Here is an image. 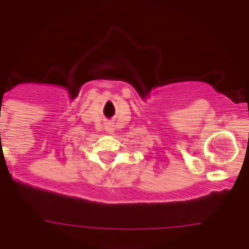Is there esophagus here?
Here are the masks:
<instances>
[{
  "label": "esophagus",
  "instance_id": "1",
  "mask_svg": "<svg viewBox=\"0 0 249 249\" xmlns=\"http://www.w3.org/2000/svg\"><path fill=\"white\" fill-rule=\"evenodd\" d=\"M105 129H106V131H107L108 134H112V133H114V130H115L114 124L108 121V123H106V124H105Z\"/></svg>",
  "mask_w": 249,
  "mask_h": 249
}]
</instances>
